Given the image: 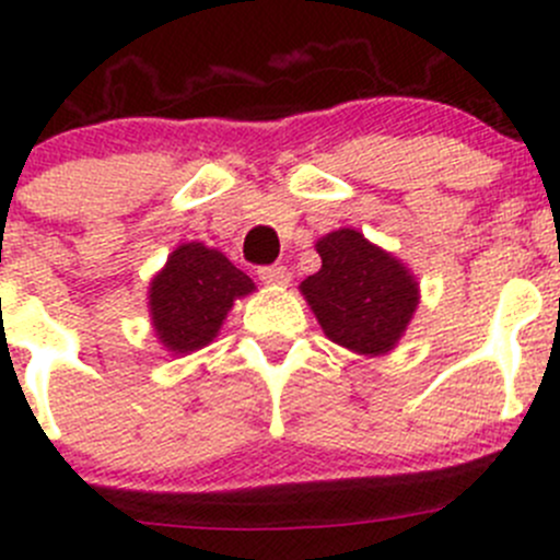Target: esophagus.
I'll return each mask as SVG.
<instances>
[{
    "instance_id": "obj_1",
    "label": "esophagus",
    "mask_w": 560,
    "mask_h": 560,
    "mask_svg": "<svg viewBox=\"0 0 560 560\" xmlns=\"http://www.w3.org/2000/svg\"><path fill=\"white\" fill-rule=\"evenodd\" d=\"M259 279L268 287H287L290 284V270L284 265H265V268H259Z\"/></svg>"
}]
</instances>
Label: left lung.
Here are the masks:
<instances>
[{
	"label": "left lung",
	"instance_id": "1",
	"mask_svg": "<svg viewBox=\"0 0 560 560\" xmlns=\"http://www.w3.org/2000/svg\"><path fill=\"white\" fill-rule=\"evenodd\" d=\"M322 268L301 281L322 332L365 358L393 352L420 306V281L393 252L352 228L316 241Z\"/></svg>",
	"mask_w": 560,
	"mask_h": 560
}]
</instances>
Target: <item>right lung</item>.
Masks as SVG:
<instances>
[{
	"label": "right lung",
	"mask_w": 560,
	"mask_h": 560,
	"mask_svg": "<svg viewBox=\"0 0 560 560\" xmlns=\"http://www.w3.org/2000/svg\"><path fill=\"white\" fill-rule=\"evenodd\" d=\"M254 290V281L219 248L200 241L175 246L165 268L149 284L154 336L180 358L197 352L219 336L235 301Z\"/></svg>",
	"instance_id": "1"
}]
</instances>
